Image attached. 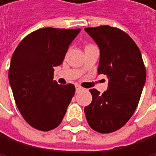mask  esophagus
<instances>
[{
    "label": "esophagus",
    "mask_w": 156,
    "mask_h": 156,
    "mask_svg": "<svg viewBox=\"0 0 156 156\" xmlns=\"http://www.w3.org/2000/svg\"><path fill=\"white\" fill-rule=\"evenodd\" d=\"M81 90H83V88H82V87H80L79 85L76 86V92H80Z\"/></svg>",
    "instance_id": "obj_1"
}]
</instances>
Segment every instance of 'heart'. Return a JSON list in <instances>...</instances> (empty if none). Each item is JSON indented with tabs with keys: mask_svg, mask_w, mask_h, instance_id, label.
<instances>
[{
	"mask_svg": "<svg viewBox=\"0 0 156 156\" xmlns=\"http://www.w3.org/2000/svg\"><path fill=\"white\" fill-rule=\"evenodd\" d=\"M88 46H89V45H88Z\"/></svg>",
	"mask_w": 156,
	"mask_h": 156,
	"instance_id": "heart-1",
	"label": "heart"
}]
</instances>
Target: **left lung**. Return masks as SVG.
<instances>
[{"mask_svg": "<svg viewBox=\"0 0 156 156\" xmlns=\"http://www.w3.org/2000/svg\"><path fill=\"white\" fill-rule=\"evenodd\" d=\"M100 49L98 74L109 79L100 94L91 89L92 102L84 108L89 126L99 133L119 130L130 119L146 82V68L139 47L125 32L111 26L85 28Z\"/></svg>", "mask_w": 156, "mask_h": 156, "instance_id": "1", "label": "left lung"}]
</instances>
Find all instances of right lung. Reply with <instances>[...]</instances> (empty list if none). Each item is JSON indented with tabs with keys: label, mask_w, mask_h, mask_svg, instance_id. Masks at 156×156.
Wrapping results in <instances>:
<instances>
[{
	"label": "right lung",
	"mask_w": 156,
	"mask_h": 156,
	"mask_svg": "<svg viewBox=\"0 0 156 156\" xmlns=\"http://www.w3.org/2000/svg\"><path fill=\"white\" fill-rule=\"evenodd\" d=\"M80 29L44 28L31 33L16 47L9 80L20 114L37 130L58 126L75 94L73 84L53 80L54 67L62 64Z\"/></svg>",
	"instance_id": "add662e5"
}]
</instances>
